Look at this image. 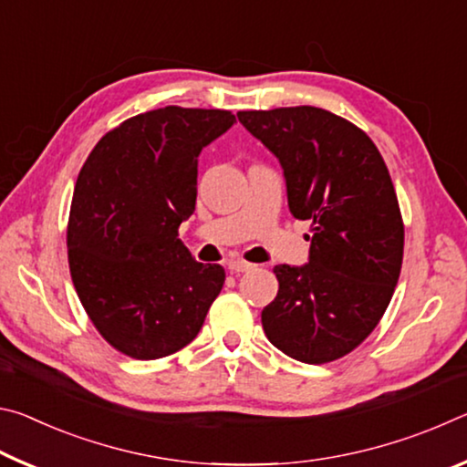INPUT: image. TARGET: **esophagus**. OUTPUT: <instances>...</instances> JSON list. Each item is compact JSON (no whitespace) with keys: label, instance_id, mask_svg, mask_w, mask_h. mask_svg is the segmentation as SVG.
Masks as SVG:
<instances>
[{"label":"esophagus","instance_id":"esophagus-1","mask_svg":"<svg viewBox=\"0 0 467 467\" xmlns=\"http://www.w3.org/2000/svg\"><path fill=\"white\" fill-rule=\"evenodd\" d=\"M226 267L228 270H231L233 274H243V272H249V270H253V264H249V262H244V259H231V262L226 264Z\"/></svg>","mask_w":467,"mask_h":467}]
</instances>
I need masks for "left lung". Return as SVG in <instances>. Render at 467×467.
Wrapping results in <instances>:
<instances>
[{
    "instance_id": "8db88e82",
    "label": "left lung",
    "mask_w": 467,
    "mask_h": 467,
    "mask_svg": "<svg viewBox=\"0 0 467 467\" xmlns=\"http://www.w3.org/2000/svg\"><path fill=\"white\" fill-rule=\"evenodd\" d=\"M243 128L278 158L290 214L311 220L309 264L275 265L262 311L270 342L306 365L346 357L377 327L404 259V223L383 156L326 109L241 110Z\"/></svg>"
}]
</instances>
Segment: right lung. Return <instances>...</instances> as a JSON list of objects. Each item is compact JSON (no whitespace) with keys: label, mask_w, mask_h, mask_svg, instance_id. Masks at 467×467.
Wrapping results in <instances>:
<instances>
[{"label":"right lung","mask_w":467,"mask_h":467,"mask_svg":"<svg viewBox=\"0 0 467 467\" xmlns=\"http://www.w3.org/2000/svg\"><path fill=\"white\" fill-rule=\"evenodd\" d=\"M220 109L164 107L102 136L78 175L69 272L94 327L117 350L154 360L200 334L224 284L179 239L193 214L197 156L233 128Z\"/></svg>","instance_id":"1"}]
</instances>
